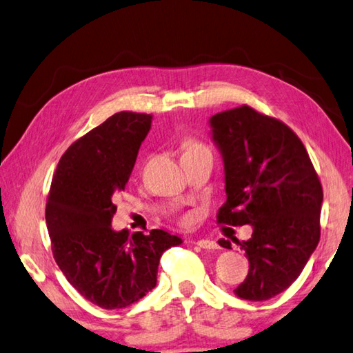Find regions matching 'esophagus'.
Listing matches in <instances>:
<instances>
[{
	"label": "esophagus",
	"instance_id": "1",
	"mask_svg": "<svg viewBox=\"0 0 353 353\" xmlns=\"http://www.w3.org/2000/svg\"><path fill=\"white\" fill-rule=\"evenodd\" d=\"M196 244H198L201 249H208V250L218 249V243L213 241V240H208V238H202V240L196 241Z\"/></svg>",
	"mask_w": 353,
	"mask_h": 353
}]
</instances>
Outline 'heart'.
Segmentation results:
<instances>
[{"instance_id": "b5f03b06", "label": "heart", "mask_w": 353, "mask_h": 353, "mask_svg": "<svg viewBox=\"0 0 353 353\" xmlns=\"http://www.w3.org/2000/svg\"><path fill=\"white\" fill-rule=\"evenodd\" d=\"M199 149H207L204 145H201V143L194 141V140H188L185 141V154L188 152H194V151H199Z\"/></svg>"}]
</instances>
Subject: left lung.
Returning a JSON list of instances; mask_svg holds the SVG:
<instances>
[{
  "label": "left lung",
  "mask_w": 353,
  "mask_h": 353,
  "mask_svg": "<svg viewBox=\"0 0 353 353\" xmlns=\"http://www.w3.org/2000/svg\"><path fill=\"white\" fill-rule=\"evenodd\" d=\"M208 124L224 163L227 198L218 221L252 227L249 240H232L249 260L235 296L268 301L301 276L318 246L321 182L305 146L279 119L241 105L216 113ZM218 243L232 249L229 240Z\"/></svg>",
  "instance_id": "1"
}]
</instances>
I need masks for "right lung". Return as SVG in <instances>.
Instances as JSON below:
<instances>
[{"instance_id":"right-lung-1","label":"right lung","mask_w":353,"mask_h":353,"mask_svg":"<svg viewBox=\"0 0 353 353\" xmlns=\"http://www.w3.org/2000/svg\"><path fill=\"white\" fill-rule=\"evenodd\" d=\"M152 115L119 112L71 145L59 160L46 202L52 254L81 296L105 310L126 308L157 285L160 256L182 244L168 232L113 230V198L134 170Z\"/></svg>"}]
</instances>
